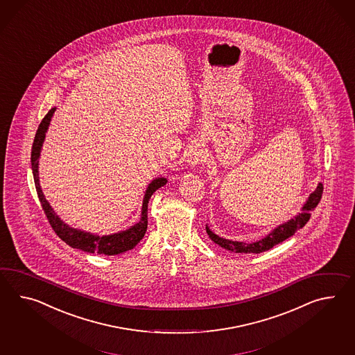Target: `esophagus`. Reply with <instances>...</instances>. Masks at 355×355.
Wrapping results in <instances>:
<instances>
[{
    "label": "esophagus",
    "instance_id": "34e87169",
    "mask_svg": "<svg viewBox=\"0 0 355 355\" xmlns=\"http://www.w3.org/2000/svg\"><path fill=\"white\" fill-rule=\"evenodd\" d=\"M202 162H205V154H204L202 146L200 145L199 142H196L191 146L190 153H189V163L192 166H195Z\"/></svg>",
    "mask_w": 355,
    "mask_h": 355
}]
</instances>
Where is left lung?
<instances>
[{"label":"left lung","mask_w":355,"mask_h":355,"mask_svg":"<svg viewBox=\"0 0 355 355\" xmlns=\"http://www.w3.org/2000/svg\"><path fill=\"white\" fill-rule=\"evenodd\" d=\"M322 193H323V184L318 183L317 189L311 192L309 198L306 200V202L304 204L302 213H299L297 216L291 218L288 222L276 227L272 232H269L264 239H261L259 241L246 243V242L227 240L223 237H219L213 231H210L208 225H207V234L211 239V241L216 242V245H219L220 248H223L225 250L234 251V252H245V254H250V252L259 254L263 251L272 249L275 245L279 243V242L285 241L286 239H288V237L295 234L297 230L303 228L304 225H306L308 220L311 219V211L318 205L320 198H322Z\"/></svg>","instance_id":"left-lung-1"}]
</instances>
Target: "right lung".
<instances>
[{
  "mask_svg": "<svg viewBox=\"0 0 355 355\" xmlns=\"http://www.w3.org/2000/svg\"><path fill=\"white\" fill-rule=\"evenodd\" d=\"M55 110H56V107H52L51 110L46 114V116L41 121V124L37 130V133H35L33 146H32V155H31L32 172H33V178H35L37 195H38V199L41 201L44 214H46L50 225H51L52 230L65 243H68L69 246L74 248V249H79V250L86 251V252H97V254H104V255H118V254H121L124 251L133 249L146 234L148 200L157 189L164 186L165 183L168 182L166 178H163V177L155 178L147 186L144 201H142L141 219H139V223L132 225L128 230L121 231L118 234L97 236V234L80 231L77 228H71L61 220L59 216L53 211V209L50 207L49 201L44 199V192H42L41 186H40V177H38V157L41 155V148L44 145L46 132L49 130V125H50V121H51L52 115L55 113Z\"/></svg>",
  "mask_w": 355,
  "mask_h": 355,
  "instance_id": "right-lung-1",
  "label": "right lung"
}]
</instances>
